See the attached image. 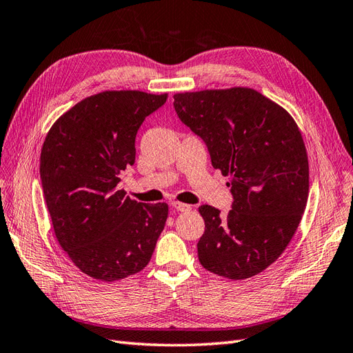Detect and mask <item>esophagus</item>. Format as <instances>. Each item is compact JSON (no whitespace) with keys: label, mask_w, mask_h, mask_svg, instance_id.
Listing matches in <instances>:
<instances>
[{"label":"esophagus","mask_w":353,"mask_h":353,"mask_svg":"<svg viewBox=\"0 0 353 353\" xmlns=\"http://www.w3.org/2000/svg\"><path fill=\"white\" fill-rule=\"evenodd\" d=\"M172 208L178 212H188L191 210V206L190 205H185V203H179V201H174L172 203Z\"/></svg>","instance_id":"34e87169"}]
</instances>
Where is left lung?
Wrapping results in <instances>:
<instances>
[{
  "instance_id": "obj_1",
  "label": "left lung",
  "mask_w": 353,
  "mask_h": 353,
  "mask_svg": "<svg viewBox=\"0 0 353 353\" xmlns=\"http://www.w3.org/2000/svg\"><path fill=\"white\" fill-rule=\"evenodd\" d=\"M179 121L230 176L227 215L203 205L205 234L199 261L213 274L244 280L262 272L290 243L306 208L309 166L293 117L252 88L206 90L174 95Z\"/></svg>"
}]
</instances>
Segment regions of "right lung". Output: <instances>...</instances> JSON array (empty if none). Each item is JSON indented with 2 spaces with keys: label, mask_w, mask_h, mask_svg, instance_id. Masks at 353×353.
<instances>
[{
  "label": "right lung",
  "mask_w": 353,
  "mask_h": 353,
  "mask_svg": "<svg viewBox=\"0 0 353 353\" xmlns=\"http://www.w3.org/2000/svg\"><path fill=\"white\" fill-rule=\"evenodd\" d=\"M168 94L104 91L59 117L42 145L39 175L61 249L92 279L144 270L168 218L166 203H138L117 190L135 162V138Z\"/></svg>",
  "instance_id": "right-lung-1"
}]
</instances>
